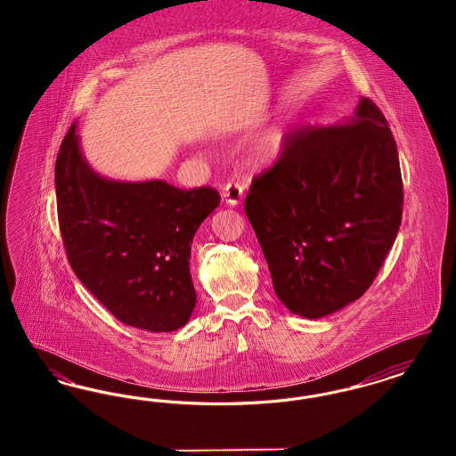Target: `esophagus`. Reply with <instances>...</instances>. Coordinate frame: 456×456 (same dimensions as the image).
Masks as SVG:
<instances>
[{"instance_id":"34e87169","label":"esophagus","mask_w":456,"mask_h":456,"mask_svg":"<svg viewBox=\"0 0 456 456\" xmlns=\"http://www.w3.org/2000/svg\"><path fill=\"white\" fill-rule=\"evenodd\" d=\"M224 200L229 203V205H232V207H236L240 203V200H242V196H244V191H242V186L236 183V181H229L227 184H225V188H224Z\"/></svg>"}]
</instances>
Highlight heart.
<instances>
[{"instance_id": "heart-1", "label": "heart", "mask_w": 456, "mask_h": 456, "mask_svg": "<svg viewBox=\"0 0 456 456\" xmlns=\"http://www.w3.org/2000/svg\"><path fill=\"white\" fill-rule=\"evenodd\" d=\"M282 134L281 133H270L256 149V160L258 162H273L282 151Z\"/></svg>"}]
</instances>
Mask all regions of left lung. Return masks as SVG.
I'll list each match as a JSON object with an SVG mask.
<instances>
[{"instance_id": "8db88e82", "label": "left lung", "mask_w": 456, "mask_h": 456, "mask_svg": "<svg viewBox=\"0 0 456 456\" xmlns=\"http://www.w3.org/2000/svg\"><path fill=\"white\" fill-rule=\"evenodd\" d=\"M402 208L396 143L368 97L338 125L290 131L281 159L253 179L244 203L275 294L309 320L368 290L398 234Z\"/></svg>"}]
</instances>
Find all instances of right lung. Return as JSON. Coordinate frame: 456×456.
<instances>
[{
	"label": "right lung",
	"mask_w": 456,
	"mask_h": 456,
	"mask_svg": "<svg viewBox=\"0 0 456 456\" xmlns=\"http://www.w3.org/2000/svg\"><path fill=\"white\" fill-rule=\"evenodd\" d=\"M54 184L66 256L94 297L125 325H186L196 304L191 242L220 203L217 190L106 179L80 152L75 123L61 142Z\"/></svg>",
	"instance_id": "1"
}]
</instances>
